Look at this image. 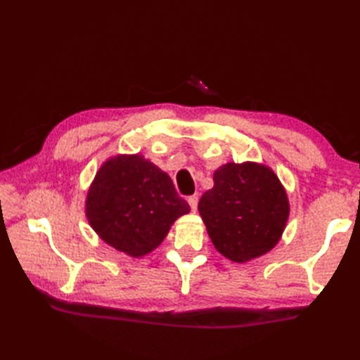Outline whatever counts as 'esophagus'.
I'll return each mask as SVG.
<instances>
[{"mask_svg":"<svg viewBox=\"0 0 360 360\" xmlns=\"http://www.w3.org/2000/svg\"><path fill=\"white\" fill-rule=\"evenodd\" d=\"M198 200H200V196H198V193H195V195L187 198V202H188V205H190V209H192L193 212H195L196 207H198Z\"/></svg>","mask_w":360,"mask_h":360,"instance_id":"34e87169","label":"esophagus"}]
</instances>
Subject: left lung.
I'll use <instances>...</instances> for the list:
<instances>
[{
	"mask_svg": "<svg viewBox=\"0 0 360 360\" xmlns=\"http://www.w3.org/2000/svg\"><path fill=\"white\" fill-rule=\"evenodd\" d=\"M198 210L219 254L236 263L264 255L285 231L289 202L269 167L229 162L213 173Z\"/></svg>",
	"mask_w": 360,
	"mask_h": 360,
	"instance_id": "1",
	"label": "left lung"
}]
</instances>
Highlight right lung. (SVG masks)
<instances>
[{
    "instance_id": "right-lung-1",
    "label": "right lung",
    "mask_w": 360,
    "mask_h": 360,
    "mask_svg": "<svg viewBox=\"0 0 360 360\" xmlns=\"http://www.w3.org/2000/svg\"><path fill=\"white\" fill-rule=\"evenodd\" d=\"M190 212L170 176L141 155H120L97 172L86 198V217L101 238L129 257L164 241L172 224Z\"/></svg>"
}]
</instances>
